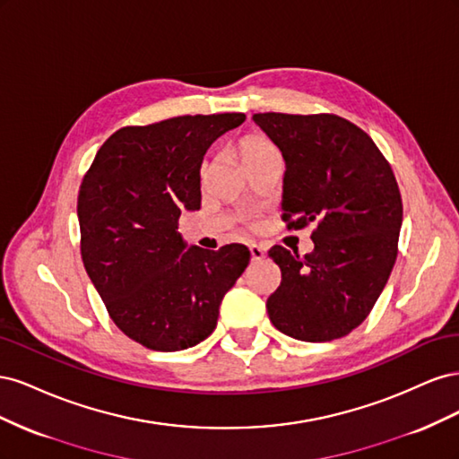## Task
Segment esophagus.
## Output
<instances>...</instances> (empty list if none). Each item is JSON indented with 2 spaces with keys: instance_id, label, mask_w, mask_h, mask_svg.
Returning <instances> with one entry per match:
<instances>
[{
  "instance_id": "34e87169",
  "label": "esophagus",
  "mask_w": 459,
  "mask_h": 459,
  "mask_svg": "<svg viewBox=\"0 0 459 459\" xmlns=\"http://www.w3.org/2000/svg\"><path fill=\"white\" fill-rule=\"evenodd\" d=\"M248 251H251V258L255 260V262H258V260H262L264 258V248L260 247V245H251L248 247Z\"/></svg>"
}]
</instances>
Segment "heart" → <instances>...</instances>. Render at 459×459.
Wrapping results in <instances>:
<instances>
[{"instance_id": "1", "label": "heart", "mask_w": 459, "mask_h": 459, "mask_svg": "<svg viewBox=\"0 0 459 459\" xmlns=\"http://www.w3.org/2000/svg\"><path fill=\"white\" fill-rule=\"evenodd\" d=\"M270 155H280V151H277V147L272 142H268L266 137L247 135L239 142V157L245 166L266 159Z\"/></svg>"}]
</instances>
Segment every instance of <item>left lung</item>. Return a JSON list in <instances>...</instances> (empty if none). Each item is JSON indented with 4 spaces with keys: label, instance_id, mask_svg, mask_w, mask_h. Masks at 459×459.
<instances>
[{
    "label": "left lung",
    "instance_id": "left-lung-1",
    "mask_svg": "<svg viewBox=\"0 0 459 459\" xmlns=\"http://www.w3.org/2000/svg\"><path fill=\"white\" fill-rule=\"evenodd\" d=\"M285 159L283 221L314 224V251L275 245L281 283L266 308L285 335L325 342L364 322L398 255L402 197L391 164L356 124L337 115L258 113Z\"/></svg>",
    "mask_w": 459,
    "mask_h": 459
}]
</instances>
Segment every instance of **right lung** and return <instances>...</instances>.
Here are the masks:
<instances>
[{
  "label": "right lung",
  "mask_w": 459,
  "mask_h": 459,
  "mask_svg": "<svg viewBox=\"0 0 459 459\" xmlns=\"http://www.w3.org/2000/svg\"><path fill=\"white\" fill-rule=\"evenodd\" d=\"M243 113L186 115L117 130L78 193L80 253L117 327L145 349L176 352L204 341L220 302L251 253L186 245L179 214L201 208V164Z\"/></svg>",
  "instance_id": "1"
}]
</instances>
